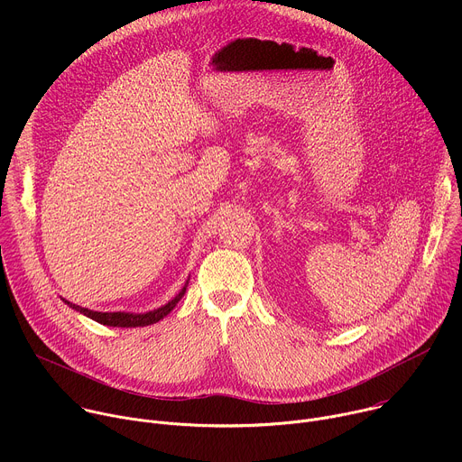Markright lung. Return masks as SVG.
Here are the masks:
<instances>
[{
	"instance_id": "1",
	"label": "right lung",
	"mask_w": 462,
	"mask_h": 462,
	"mask_svg": "<svg viewBox=\"0 0 462 462\" xmlns=\"http://www.w3.org/2000/svg\"><path fill=\"white\" fill-rule=\"evenodd\" d=\"M186 292V287L171 300L168 301L166 305L155 309V310H150V312H144V314H131V312H97V310H89V309H84L80 305H75V303H69L68 300H63L65 303H68L69 307H73L75 310L82 312L84 316L102 323V325H109V327H144V325H152V323H157L159 319H162L168 312L173 310V307L179 303V300L184 296Z\"/></svg>"
}]
</instances>
